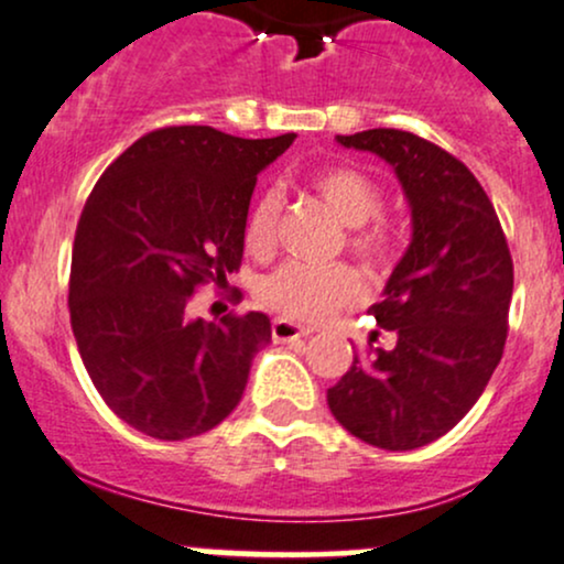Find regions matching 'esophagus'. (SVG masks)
<instances>
[{
  "label": "esophagus",
  "mask_w": 564,
  "mask_h": 564,
  "mask_svg": "<svg viewBox=\"0 0 564 564\" xmlns=\"http://www.w3.org/2000/svg\"><path fill=\"white\" fill-rule=\"evenodd\" d=\"M304 334H310V332L304 326H300V323L286 321V318H275L273 321V339L275 341H294Z\"/></svg>",
  "instance_id": "34e87169"
}]
</instances>
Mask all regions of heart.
<instances>
[{
    "label": "heart",
    "mask_w": 564,
    "mask_h": 564,
    "mask_svg": "<svg viewBox=\"0 0 564 564\" xmlns=\"http://www.w3.org/2000/svg\"><path fill=\"white\" fill-rule=\"evenodd\" d=\"M310 187L326 200L328 209L347 225V249L368 270L387 268L394 241L384 219L373 217L381 206V193L368 174L347 164H323L310 172ZM278 217V196L262 193L249 206L243 238L249 249H264L273 241ZM360 278L349 264L310 268L286 262L260 283V300L275 313L300 321H321L347 304L358 302Z\"/></svg>",
    "instance_id": "heart-1"
}]
</instances>
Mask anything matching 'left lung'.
Listing matches in <instances>:
<instances>
[{
	"label": "left lung",
	"instance_id": "left-lung-1",
	"mask_svg": "<svg viewBox=\"0 0 564 564\" xmlns=\"http://www.w3.org/2000/svg\"><path fill=\"white\" fill-rule=\"evenodd\" d=\"M336 140L394 166L413 241L371 307L394 347L358 349L328 408L368 445L422 448L467 416L503 355L514 289L507 236L475 174L435 142L403 129Z\"/></svg>",
	"mask_w": 564,
	"mask_h": 564
}]
</instances>
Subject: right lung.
I'll use <instances>...</instances> for the list:
<instances>
[{
    "label": "right lung",
    "mask_w": 564,
    "mask_h": 564,
    "mask_svg": "<svg viewBox=\"0 0 564 564\" xmlns=\"http://www.w3.org/2000/svg\"><path fill=\"white\" fill-rule=\"evenodd\" d=\"M294 138L161 127L89 193L70 257V328L95 390L142 435L196 437L241 400L270 318L230 310L193 321L187 307L241 268L257 174Z\"/></svg>",
    "instance_id": "obj_1"
}]
</instances>
